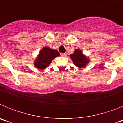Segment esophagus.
Wrapping results in <instances>:
<instances>
[{"label": "esophagus", "mask_w": 123, "mask_h": 123, "mask_svg": "<svg viewBox=\"0 0 123 123\" xmlns=\"http://www.w3.org/2000/svg\"><path fill=\"white\" fill-rule=\"evenodd\" d=\"M61 55H62V56H63V57H66V56H67V54H62Z\"/></svg>", "instance_id": "1"}]
</instances>
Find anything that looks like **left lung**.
<instances>
[{"instance_id": "left-lung-1", "label": "left lung", "mask_w": 123, "mask_h": 123, "mask_svg": "<svg viewBox=\"0 0 123 123\" xmlns=\"http://www.w3.org/2000/svg\"><path fill=\"white\" fill-rule=\"evenodd\" d=\"M69 56L72 60L74 65L79 68H84L89 63V58H87L79 49L76 50Z\"/></svg>"}]
</instances>
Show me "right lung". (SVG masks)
<instances>
[{"instance_id": "add662e5", "label": "right lung", "mask_w": 123, "mask_h": 123, "mask_svg": "<svg viewBox=\"0 0 123 123\" xmlns=\"http://www.w3.org/2000/svg\"><path fill=\"white\" fill-rule=\"evenodd\" d=\"M58 56H60V53L56 50L45 47L39 52L34 60V65L39 69H44L49 66L55 57Z\"/></svg>"}]
</instances>
